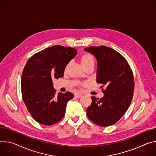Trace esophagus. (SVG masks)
<instances>
[{
	"instance_id": "1",
	"label": "esophagus",
	"mask_w": 156,
	"mask_h": 156,
	"mask_svg": "<svg viewBox=\"0 0 156 156\" xmlns=\"http://www.w3.org/2000/svg\"><path fill=\"white\" fill-rule=\"evenodd\" d=\"M74 97H75L76 98H80V97H82V95H80V94H76L74 95Z\"/></svg>"
}]
</instances>
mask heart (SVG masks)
Wrapping results in <instances>:
<instances>
[{"mask_svg":"<svg viewBox=\"0 0 156 156\" xmlns=\"http://www.w3.org/2000/svg\"><path fill=\"white\" fill-rule=\"evenodd\" d=\"M80 60L81 64L83 67L84 69H86L87 67L90 66H94L95 63V59L94 56L88 53H84L83 55H82V56L80 57ZM71 62H69L66 65V68H65V71H67V69H69V66H71ZM86 85H87V83L86 82L80 83V86H85Z\"/></svg>","mask_w":156,"mask_h":156,"instance_id":"heart-1","label":"heart"}]
</instances>
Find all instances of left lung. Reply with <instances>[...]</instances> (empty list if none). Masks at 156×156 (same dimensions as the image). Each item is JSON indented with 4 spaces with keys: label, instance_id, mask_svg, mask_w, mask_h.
<instances>
[{
    "label": "left lung",
    "instance_id": "1",
    "mask_svg": "<svg viewBox=\"0 0 156 156\" xmlns=\"http://www.w3.org/2000/svg\"><path fill=\"white\" fill-rule=\"evenodd\" d=\"M97 61V82L105 87L101 89L103 98L91 97L87 117L95 125L105 127L115 124L129 108L133 97L134 78L126 59L118 52L105 46L86 48Z\"/></svg>",
    "mask_w": 156,
    "mask_h": 156
}]
</instances>
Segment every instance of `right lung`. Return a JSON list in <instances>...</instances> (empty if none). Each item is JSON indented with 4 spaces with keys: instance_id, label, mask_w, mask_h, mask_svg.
I'll list each match as a JSON object with an SVG mask.
<instances>
[{
    "instance_id": "1",
    "label": "right lung",
    "mask_w": 156,
    "mask_h": 156,
    "mask_svg": "<svg viewBox=\"0 0 156 156\" xmlns=\"http://www.w3.org/2000/svg\"><path fill=\"white\" fill-rule=\"evenodd\" d=\"M77 53V49L55 45L33 55L26 63L21 80L22 99L40 124L54 125L64 117L67 103L74 95H56L53 80L64 76L66 65Z\"/></svg>"
}]
</instances>
